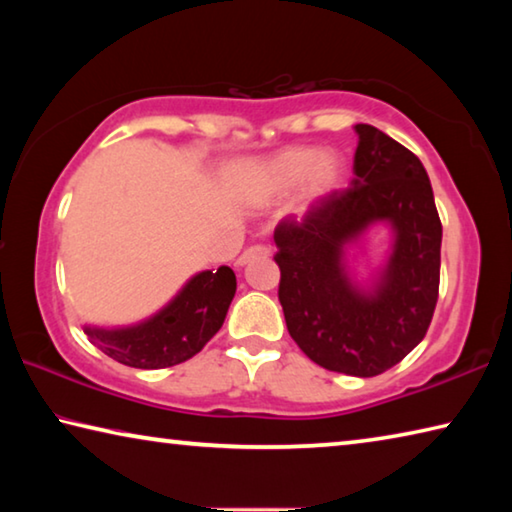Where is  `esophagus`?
I'll list each match as a JSON object with an SVG mask.
<instances>
[{"label":"esophagus","mask_w":512,"mask_h":512,"mask_svg":"<svg viewBox=\"0 0 512 512\" xmlns=\"http://www.w3.org/2000/svg\"><path fill=\"white\" fill-rule=\"evenodd\" d=\"M271 255V250H268L266 246H250L248 250H244V253L239 255L237 259V268H244L246 264L253 262V259H264Z\"/></svg>","instance_id":"1"}]
</instances>
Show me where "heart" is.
<instances>
[{"label":"heart","mask_w":512,"mask_h":512,"mask_svg":"<svg viewBox=\"0 0 512 512\" xmlns=\"http://www.w3.org/2000/svg\"><path fill=\"white\" fill-rule=\"evenodd\" d=\"M345 162L339 153L316 146H293L250 171L246 194L255 203H271L298 187L293 214L307 219L318 212L345 183Z\"/></svg>","instance_id":"obj_1"}]
</instances>
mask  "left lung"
<instances>
[{"mask_svg":"<svg viewBox=\"0 0 512 512\" xmlns=\"http://www.w3.org/2000/svg\"><path fill=\"white\" fill-rule=\"evenodd\" d=\"M354 178L305 221L275 228L280 305L291 339L332 372L375 377L427 334L438 300V219L427 171L415 155L370 124H357ZM377 224L392 246L359 278L351 248Z\"/></svg>","mask_w":512,"mask_h":512,"instance_id":"1","label":"left lung"}]
</instances>
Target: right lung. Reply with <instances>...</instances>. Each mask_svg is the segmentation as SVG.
Here are the masks:
<instances>
[{
	"label": "right lung",
	"instance_id": "right-lung-1",
	"mask_svg": "<svg viewBox=\"0 0 512 512\" xmlns=\"http://www.w3.org/2000/svg\"><path fill=\"white\" fill-rule=\"evenodd\" d=\"M237 277L230 266L189 277L176 296L153 316L124 327L83 325L90 343L124 366L158 370L192 359L219 332Z\"/></svg>",
	"mask_w": 512,
	"mask_h": 512
}]
</instances>
